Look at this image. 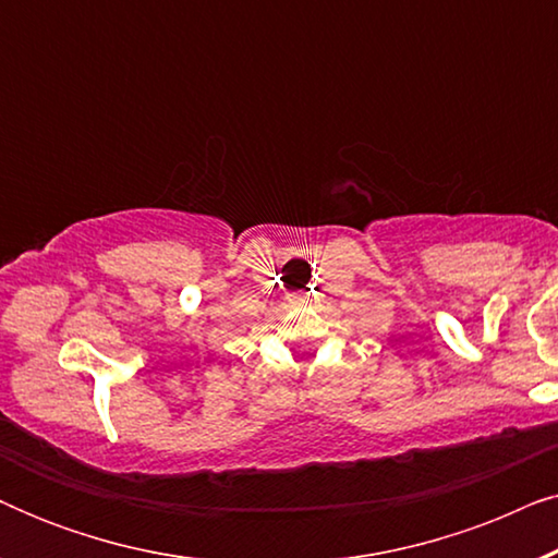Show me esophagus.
Returning <instances> with one entry per match:
<instances>
[{"instance_id": "obj_1", "label": "esophagus", "mask_w": 558, "mask_h": 558, "mask_svg": "<svg viewBox=\"0 0 558 558\" xmlns=\"http://www.w3.org/2000/svg\"><path fill=\"white\" fill-rule=\"evenodd\" d=\"M294 302H296V304H310L312 300H310V294H296Z\"/></svg>"}]
</instances>
